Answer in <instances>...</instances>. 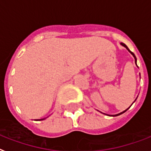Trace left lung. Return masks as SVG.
Instances as JSON below:
<instances>
[{"label": "left lung", "instance_id": "obj_1", "mask_svg": "<svg viewBox=\"0 0 151 151\" xmlns=\"http://www.w3.org/2000/svg\"><path fill=\"white\" fill-rule=\"evenodd\" d=\"M120 45H123L124 47H125L126 49H127V50H128V51H129V52H130L131 53H132V54L133 55V57H134V58H135V65H137V64H136V62H137V60H136V57H135V54H134V53H133V52H132V51H130V50H129V49H128V46H127V45H126L125 44H124V43H122V42H121V43H120ZM135 100H136V99H135ZM130 107H131V106H130ZM130 107H129V108H130ZM129 108H128V109H129ZM128 109H126V110L123 111V112H122V113H118V114H116V115H112V116H119V115H120V114H122V113H124V112H126V111L128 110ZM103 114H106V113H103ZM106 115H108V114H106ZM108 116H110V115H108Z\"/></svg>", "mask_w": 151, "mask_h": 151}]
</instances>
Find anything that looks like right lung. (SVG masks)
Instances as JSON below:
<instances>
[{
	"label": "right lung",
	"instance_id": "obj_1",
	"mask_svg": "<svg viewBox=\"0 0 151 151\" xmlns=\"http://www.w3.org/2000/svg\"><path fill=\"white\" fill-rule=\"evenodd\" d=\"M45 118H43V119H40V120H45Z\"/></svg>",
	"mask_w": 151,
	"mask_h": 151
}]
</instances>
